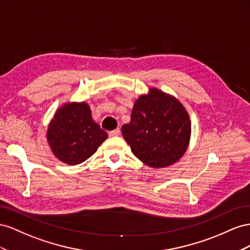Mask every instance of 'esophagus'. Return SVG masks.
<instances>
[{"instance_id":"obj_1","label":"esophagus","mask_w":250,"mask_h":250,"mask_svg":"<svg viewBox=\"0 0 250 250\" xmlns=\"http://www.w3.org/2000/svg\"><path fill=\"white\" fill-rule=\"evenodd\" d=\"M119 134H120V130L119 129H115V130L109 132V136L110 137H115V136H118Z\"/></svg>"}]
</instances>
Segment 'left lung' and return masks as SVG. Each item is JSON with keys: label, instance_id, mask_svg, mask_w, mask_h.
<instances>
[{"label": "left lung", "instance_id": "1", "mask_svg": "<svg viewBox=\"0 0 250 250\" xmlns=\"http://www.w3.org/2000/svg\"><path fill=\"white\" fill-rule=\"evenodd\" d=\"M133 154L151 167H166L184 155L190 138V120L181 103L151 88L134 104L131 121L121 127Z\"/></svg>", "mask_w": 250, "mask_h": 250}]
</instances>
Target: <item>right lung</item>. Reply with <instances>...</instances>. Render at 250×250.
<instances>
[{"label":"right lung","instance_id":"add662e5","mask_svg":"<svg viewBox=\"0 0 250 250\" xmlns=\"http://www.w3.org/2000/svg\"><path fill=\"white\" fill-rule=\"evenodd\" d=\"M106 137L108 134L92 118L90 106L85 103H68L61 106L47 131L53 154L70 166L90 158Z\"/></svg>","mask_w":250,"mask_h":250}]
</instances>
